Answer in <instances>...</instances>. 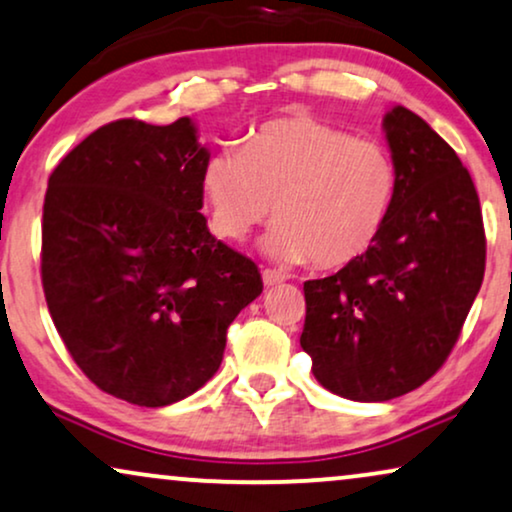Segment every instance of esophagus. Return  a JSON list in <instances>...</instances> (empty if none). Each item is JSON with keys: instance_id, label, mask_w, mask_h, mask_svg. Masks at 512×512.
Instances as JSON below:
<instances>
[{"instance_id": "obj_1", "label": "esophagus", "mask_w": 512, "mask_h": 512, "mask_svg": "<svg viewBox=\"0 0 512 512\" xmlns=\"http://www.w3.org/2000/svg\"><path fill=\"white\" fill-rule=\"evenodd\" d=\"M261 277H263L265 287H272V284H280V282L287 280V275H284V272L272 270V268H265V270L261 272Z\"/></svg>"}]
</instances>
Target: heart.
I'll return each mask as SVG.
<instances>
[{"mask_svg": "<svg viewBox=\"0 0 512 512\" xmlns=\"http://www.w3.org/2000/svg\"><path fill=\"white\" fill-rule=\"evenodd\" d=\"M209 228L242 242L280 216L263 249L282 261L336 270L360 261L386 230L397 199V164L386 145L310 115L256 126L225 145L199 176Z\"/></svg>", "mask_w": 512, "mask_h": 512, "instance_id": "1", "label": "heart"}]
</instances>
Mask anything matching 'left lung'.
<instances>
[{"label": "left lung", "instance_id": "left-lung-1", "mask_svg": "<svg viewBox=\"0 0 512 512\" xmlns=\"http://www.w3.org/2000/svg\"><path fill=\"white\" fill-rule=\"evenodd\" d=\"M383 129L397 164L386 230L360 261L303 284L301 348L317 381L355 402L407 395L442 367L487 261L480 197L459 155L402 105Z\"/></svg>", "mask_w": 512, "mask_h": 512}]
</instances>
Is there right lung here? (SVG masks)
Segmentation results:
<instances>
[{"instance_id":"right-lung-1","label":"right lung","mask_w":512,"mask_h":512,"mask_svg":"<svg viewBox=\"0 0 512 512\" xmlns=\"http://www.w3.org/2000/svg\"><path fill=\"white\" fill-rule=\"evenodd\" d=\"M209 150L190 117L117 119L51 171L42 287L72 360L103 393L167 407L221 367L225 334L263 291L202 209Z\"/></svg>"}]
</instances>
